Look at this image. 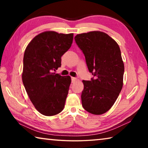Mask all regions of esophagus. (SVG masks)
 Returning a JSON list of instances; mask_svg holds the SVG:
<instances>
[{"mask_svg": "<svg viewBox=\"0 0 148 148\" xmlns=\"http://www.w3.org/2000/svg\"><path fill=\"white\" fill-rule=\"evenodd\" d=\"M71 79H72V83H74L75 82L77 81V79L76 78V77H72Z\"/></svg>", "mask_w": 148, "mask_h": 148, "instance_id": "34e87169", "label": "esophagus"}]
</instances>
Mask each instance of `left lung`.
<instances>
[{"mask_svg":"<svg viewBox=\"0 0 148 148\" xmlns=\"http://www.w3.org/2000/svg\"><path fill=\"white\" fill-rule=\"evenodd\" d=\"M74 39L95 76L91 81H82V106L92 114H103L113 106L123 84L124 63L119 45L101 31L77 34Z\"/></svg>","mask_w":148,"mask_h":148,"instance_id":"1","label":"left lung"}]
</instances>
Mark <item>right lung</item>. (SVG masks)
<instances>
[{
    "instance_id": "add662e5",
    "label": "right lung",
    "mask_w": 148,
    "mask_h": 148,
    "mask_svg": "<svg viewBox=\"0 0 148 148\" xmlns=\"http://www.w3.org/2000/svg\"><path fill=\"white\" fill-rule=\"evenodd\" d=\"M73 33L45 31L27 46L22 80L30 100L40 113L55 116L64 107L71 78L53 72L61 66V57L71 47Z\"/></svg>"
}]
</instances>
